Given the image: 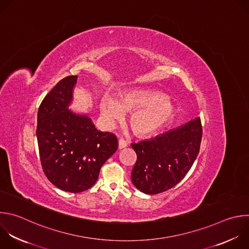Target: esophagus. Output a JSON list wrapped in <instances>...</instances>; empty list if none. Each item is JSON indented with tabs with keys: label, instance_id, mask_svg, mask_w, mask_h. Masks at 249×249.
I'll list each match as a JSON object with an SVG mask.
<instances>
[{
	"label": "esophagus",
	"instance_id": "esophagus-1",
	"mask_svg": "<svg viewBox=\"0 0 249 249\" xmlns=\"http://www.w3.org/2000/svg\"><path fill=\"white\" fill-rule=\"evenodd\" d=\"M126 146H127V142L125 140H123V139H120L118 141V148L122 149V148H124Z\"/></svg>",
	"mask_w": 249,
	"mask_h": 249
}]
</instances>
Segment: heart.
I'll return each instance as SVG.
<instances>
[{
  "label": "heart",
  "instance_id": "heart-1",
  "mask_svg": "<svg viewBox=\"0 0 249 249\" xmlns=\"http://www.w3.org/2000/svg\"><path fill=\"white\" fill-rule=\"evenodd\" d=\"M99 107L101 115L108 126H113L124 116V112H131L129 123L139 136L155 133L169 122L174 112L171 103L161 94L144 90L130 91L118 101L110 95H105Z\"/></svg>",
  "mask_w": 249,
  "mask_h": 249
}]
</instances>
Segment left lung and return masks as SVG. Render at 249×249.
Listing matches in <instances>:
<instances>
[{
	"label": "left lung",
	"mask_w": 249,
	"mask_h": 249,
	"mask_svg": "<svg viewBox=\"0 0 249 249\" xmlns=\"http://www.w3.org/2000/svg\"><path fill=\"white\" fill-rule=\"evenodd\" d=\"M202 127L199 117L153 139L132 143L137 161L132 183L146 195L166 192L181 182L199 152Z\"/></svg>",
	"instance_id": "8db88e82"
}]
</instances>
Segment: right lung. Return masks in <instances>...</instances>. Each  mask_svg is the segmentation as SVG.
I'll return each instance as SVG.
<instances>
[{"instance_id": "add662e5", "label": "right lung", "mask_w": 249, "mask_h": 249, "mask_svg": "<svg viewBox=\"0 0 249 249\" xmlns=\"http://www.w3.org/2000/svg\"><path fill=\"white\" fill-rule=\"evenodd\" d=\"M77 75L67 76L44 98L36 130L42 168L49 181L69 193L95 185L103 164L117 150L114 134L96 129L88 115L68 109Z\"/></svg>"}]
</instances>
